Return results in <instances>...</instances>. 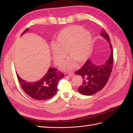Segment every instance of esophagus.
I'll list each match as a JSON object with an SVG mask.
<instances>
[{"label":"esophagus","instance_id":"obj_1","mask_svg":"<svg viewBox=\"0 0 133 133\" xmlns=\"http://www.w3.org/2000/svg\"><path fill=\"white\" fill-rule=\"evenodd\" d=\"M69 75L70 76L72 77V76L74 75V72H70V73H69Z\"/></svg>","mask_w":133,"mask_h":133}]
</instances>
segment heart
Wrapping results in <instances>:
<instances>
[{"instance_id": "obj_1", "label": "heart", "mask_w": 133, "mask_h": 133, "mask_svg": "<svg viewBox=\"0 0 133 133\" xmlns=\"http://www.w3.org/2000/svg\"><path fill=\"white\" fill-rule=\"evenodd\" d=\"M91 48L90 33L80 26H72L62 30L57 36L52 53L54 62L59 64L68 56L79 63L84 62L89 57ZM75 66V63L70 60L64 63L63 69L69 70Z\"/></svg>"}]
</instances>
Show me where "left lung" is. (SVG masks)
Listing matches in <instances>:
<instances>
[{"instance_id": "1", "label": "left lung", "mask_w": 133, "mask_h": 133, "mask_svg": "<svg viewBox=\"0 0 133 133\" xmlns=\"http://www.w3.org/2000/svg\"><path fill=\"white\" fill-rule=\"evenodd\" d=\"M101 31V35L110 43L111 50L108 59L104 64L97 66L89 59L75 72L82 77L83 81L77 90L81 94L85 96H91L103 89L110 78L113 68L114 54L110 37L103 29Z\"/></svg>"}]
</instances>
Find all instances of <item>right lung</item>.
Instances as JSON below:
<instances>
[{
  "label": "right lung",
  "mask_w": 133,
  "mask_h": 133,
  "mask_svg": "<svg viewBox=\"0 0 133 133\" xmlns=\"http://www.w3.org/2000/svg\"><path fill=\"white\" fill-rule=\"evenodd\" d=\"M28 29L25 30L26 32ZM17 76L22 89L25 92L34 99L38 101L48 100L56 94L59 81L64 76L63 73L55 68H50L42 79L35 83H29Z\"/></svg>",
  "instance_id": "add662e5"
}]
</instances>
